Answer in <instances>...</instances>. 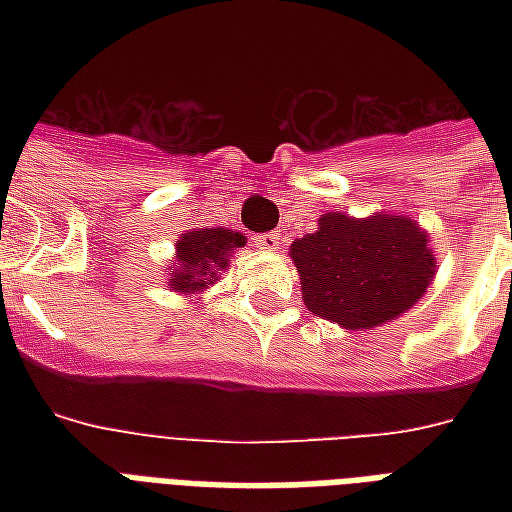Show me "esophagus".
Instances as JSON below:
<instances>
[{"label":"esophagus","instance_id":"34e87169","mask_svg":"<svg viewBox=\"0 0 512 512\" xmlns=\"http://www.w3.org/2000/svg\"><path fill=\"white\" fill-rule=\"evenodd\" d=\"M255 244L265 252H276L281 247V236L279 233H260V236H255Z\"/></svg>","mask_w":512,"mask_h":512}]
</instances>
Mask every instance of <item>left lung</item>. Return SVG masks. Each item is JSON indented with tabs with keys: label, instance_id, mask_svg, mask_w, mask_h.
Listing matches in <instances>:
<instances>
[{
	"label": "left lung",
	"instance_id": "left-lung-1",
	"mask_svg": "<svg viewBox=\"0 0 512 512\" xmlns=\"http://www.w3.org/2000/svg\"><path fill=\"white\" fill-rule=\"evenodd\" d=\"M289 255L308 311L356 332L398 319L436 276L428 233L404 215L327 212Z\"/></svg>",
	"mask_w": 512,
	"mask_h": 512
}]
</instances>
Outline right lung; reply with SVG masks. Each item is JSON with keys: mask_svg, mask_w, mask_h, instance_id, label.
<instances>
[{"mask_svg": "<svg viewBox=\"0 0 512 512\" xmlns=\"http://www.w3.org/2000/svg\"><path fill=\"white\" fill-rule=\"evenodd\" d=\"M244 247V233L228 228H193L177 239L175 265L167 287L180 295H199L220 279L228 268L233 249Z\"/></svg>", "mask_w": 512, "mask_h": 512, "instance_id": "add662e5", "label": "right lung"}]
</instances>
